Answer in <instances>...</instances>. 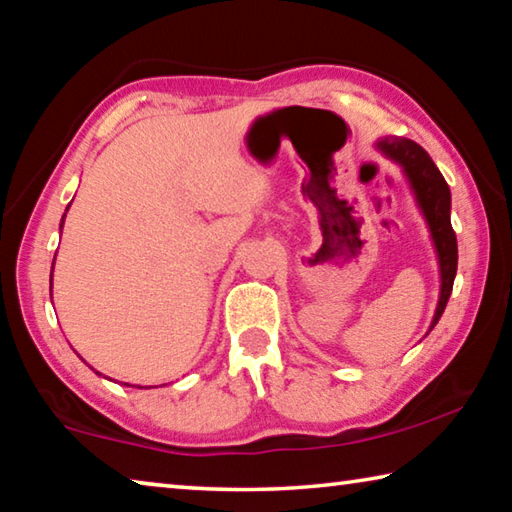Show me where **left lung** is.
I'll return each mask as SVG.
<instances>
[{"mask_svg":"<svg viewBox=\"0 0 512 512\" xmlns=\"http://www.w3.org/2000/svg\"><path fill=\"white\" fill-rule=\"evenodd\" d=\"M377 151L386 155L388 160L400 164L406 180L415 194V203H418L420 212L424 214V221L429 225L433 248L438 255V268H440V296L438 307L433 314L431 327L443 316L447 307V300L452 296L456 266H458V246H456V232L449 221V212H452V194L445 183L443 173L438 171L436 164L429 158V153L422 149L420 144L406 137H381L377 140Z\"/></svg>","mask_w":512,"mask_h":512,"instance_id":"left-lung-1","label":"left lung"}]
</instances>
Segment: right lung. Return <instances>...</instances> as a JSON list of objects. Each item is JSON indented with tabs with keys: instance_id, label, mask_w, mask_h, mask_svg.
Wrapping results in <instances>:
<instances>
[{
	"instance_id": "add662e5",
	"label": "right lung",
	"mask_w": 512,
	"mask_h": 512,
	"mask_svg": "<svg viewBox=\"0 0 512 512\" xmlns=\"http://www.w3.org/2000/svg\"><path fill=\"white\" fill-rule=\"evenodd\" d=\"M63 219H65V216H63ZM60 228H63V225H60ZM56 259V257H54ZM49 291H51V280H49ZM97 375H101V372H97Z\"/></svg>"
}]
</instances>
